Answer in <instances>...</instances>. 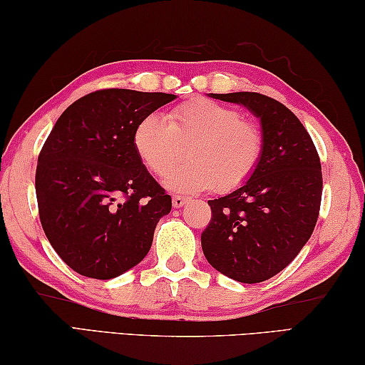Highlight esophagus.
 Listing matches in <instances>:
<instances>
[{"label":"esophagus","mask_w":365,"mask_h":365,"mask_svg":"<svg viewBox=\"0 0 365 365\" xmlns=\"http://www.w3.org/2000/svg\"><path fill=\"white\" fill-rule=\"evenodd\" d=\"M172 205H174L175 209H180L183 205H187V197L175 195L174 197H172Z\"/></svg>","instance_id":"esophagus-1"}]
</instances>
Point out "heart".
<instances>
[{
  "label": "heart",
  "instance_id": "obj_1",
  "mask_svg": "<svg viewBox=\"0 0 365 365\" xmlns=\"http://www.w3.org/2000/svg\"><path fill=\"white\" fill-rule=\"evenodd\" d=\"M133 150L154 175H165L188 151V163L165 178L170 190L217 193L242 187L255 174L264 151L262 133L242 120L237 109L206 98L175 108L168 120L156 113L141 117L132 135Z\"/></svg>",
  "mask_w": 365,
  "mask_h": 365
}]
</instances>
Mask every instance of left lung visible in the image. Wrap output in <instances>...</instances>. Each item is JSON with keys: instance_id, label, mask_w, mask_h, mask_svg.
Segmentation results:
<instances>
[{"instance_id": "obj_1", "label": "left lung", "mask_w": 365, "mask_h": 365, "mask_svg": "<svg viewBox=\"0 0 365 365\" xmlns=\"http://www.w3.org/2000/svg\"><path fill=\"white\" fill-rule=\"evenodd\" d=\"M209 96L251 110L261 123L264 151L250 180L207 201L212 219L201 233L202 252L233 280H269L298 256L316 227L322 200L319 154L298 117L274 98L252 91Z\"/></svg>"}]
</instances>
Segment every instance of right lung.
Returning a JSON list of instances; mask_svg holds the SVG:
<instances>
[{
    "mask_svg": "<svg viewBox=\"0 0 365 365\" xmlns=\"http://www.w3.org/2000/svg\"><path fill=\"white\" fill-rule=\"evenodd\" d=\"M169 93L108 88L72 103L46 138L35 175L41 227L83 277L109 280L141 262L172 200L141 164L132 135Z\"/></svg>",
    "mask_w": 365,
    "mask_h": 365,
    "instance_id": "add662e5",
    "label": "right lung"
}]
</instances>
